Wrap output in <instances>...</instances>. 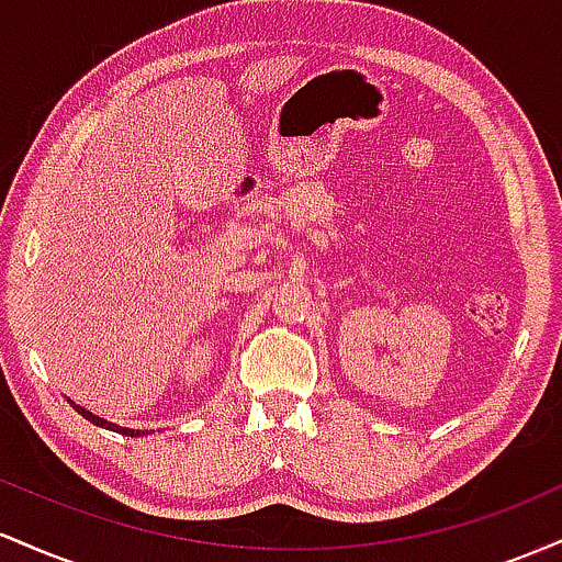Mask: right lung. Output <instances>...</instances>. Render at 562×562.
Returning <instances> with one entry per match:
<instances>
[{"label": "right lung", "instance_id": "obj_1", "mask_svg": "<svg viewBox=\"0 0 562 562\" xmlns=\"http://www.w3.org/2000/svg\"><path fill=\"white\" fill-rule=\"evenodd\" d=\"M70 402V398H68ZM70 406H74L76 412H79L81 417H87L89 423H94L97 428H105V430H115V434H121V436H132V438H137V436H147V430H134V428H121V425H115V423H108L105 417H97V415H92V412L89 409H83V406H79L76 402H70Z\"/></svg>", "mask_w": 562, "mask_h": 562}]
</instances>
